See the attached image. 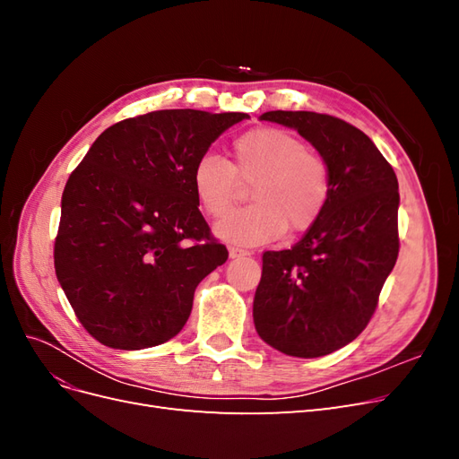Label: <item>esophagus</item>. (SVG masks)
<instances>
[{
	"label": "esophagus",
	"mask_w": 459,
	"mask_h": 459,
	"mask_svg": "<svg viewBox=\"0 0 459 459\" xmlns=\"http://www.w3.org/2000/svg\"><path fill=\"white\" fill-rule=\"evenodd\" d=\"M230 258H241V256H248V251H245V248H239V247H230Z\"/></svg>",
	"instance_id": "esophagus-1"
}]
</instances>
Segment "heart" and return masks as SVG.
<instances>
[{
  "mask_svg": "<svg viewBox=\"0 0 459 459\" xmlns=\"http://www.w3.org/2000/svg\"><path fill=\"white\" fill-rule=\"evenodd\" d=\"M228 162L214 152L203 155L193 169V189L204 212L221 216L243 182L253 184L255 204L221 218L214 233L221 241L255 247L273 241L287 230L304 231L322 216L331 179L325 160L280 128H256L233 142Z\"/></svg>",
  "mask_w": 459,
  "mask_h": 459,
  "instance_id": "1",
  "label": "heart"
}]
</instances>
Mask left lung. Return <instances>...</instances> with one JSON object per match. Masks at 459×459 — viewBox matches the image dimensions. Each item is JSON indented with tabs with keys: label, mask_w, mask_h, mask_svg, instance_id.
<instances>
[{
	"label": "left lung",
	"mask_w": 459,
	"mask_h": 459,
	"mask_svg": "<svg viewBox=\"0 0 459 459\" xmlns=\"http://www.w3.org/2000/svg\"><path fill=\"white\" fill-rule=\"evenodd\" d=\"M260 120L297 130L329 169L322 216L287 251H266L253 317L260 339L287 356L319 358L368 325L398 256V179L352 124L310 110Z\"/></svg>",
	"instance_id": "left-lung-1"
}]
</instances>
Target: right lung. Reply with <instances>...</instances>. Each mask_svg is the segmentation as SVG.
Listing matches in <instances>:
<instances>
[{
	"instance_id": "add662e5",
	"label": "right lung",
	"mask_w": 459,
	"mask_h": 459,
	"mask_svg": "<svg viewBox=\"0 0 459 459\" xmlns=\"http://www.w3.org/2000/svg\"><path fill=\"white\" fill-rule=\"evenodd\" d=\"M245 113L155 110L107 128L68 178L55 273L93 339L142 351L176 337L193 293L228 260L211 238L193 169Z\"/></svg>"
}]
</instances>
